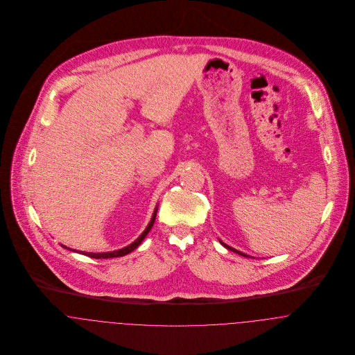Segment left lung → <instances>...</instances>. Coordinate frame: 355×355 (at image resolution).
Instances as JSON below:
<instances>
[{
  "instance_id": "left-lung-1",
  "label": "left lung",
  "mask_w": 355,
  "mask_h": 355,
  "mask_svg": "<svg viewBox=\"0 0 355 355\" xmlns=\"http://www.w3.org/2000/svg\"><path fill=\"white\" fill-rule=\"evenodd\" d=\"M220 243H222V245H223V246H225V248H226V249H229V250H232V252H236V253H238L239 254V255H243V257H248V255H246V254H243V253H241V252H238V250H236V249H233V248H230V246H229V245H226V243H223V242H222V241H220Z\"/></svg>"
}]
</instances>
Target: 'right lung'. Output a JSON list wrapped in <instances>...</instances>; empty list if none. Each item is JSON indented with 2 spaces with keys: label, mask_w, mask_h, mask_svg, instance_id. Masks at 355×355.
I'll use <instances>...</instances> for the list:
<instances>
[{
  "label": "right lung",
  "mask_w": 355,
  "mask_h": 355,
  "mask_svg": "<svg viewBox=\"0 0 355 355\" xmlns=\"http://www.w3.org/2000/svg\"><path fill=\"white\" fill-rule=\"evenodd\" d=\"M155 216H157V207H155V210H154V213H153L152 220L149 222V225H148V227L145 229V232L141 234V236H138L137 239H135L133 243H130L129 246H126V248H123V249H119V250H116V252H109V253H86V252H83L81 254H85V255H87V257H90V258H114V257H122V255H126V254L132 253L133 250H135V248H138L139 246V243L144 241V238L148 236V233L150 232V229L153 227V223H154V220H155ZM65 248V246H64ZM70 250H73V249H70ZM74 252V250H73ZM77 253H80V252H77Z\"/></svg>",
  "instance_id": "1"
}]
</instances>
